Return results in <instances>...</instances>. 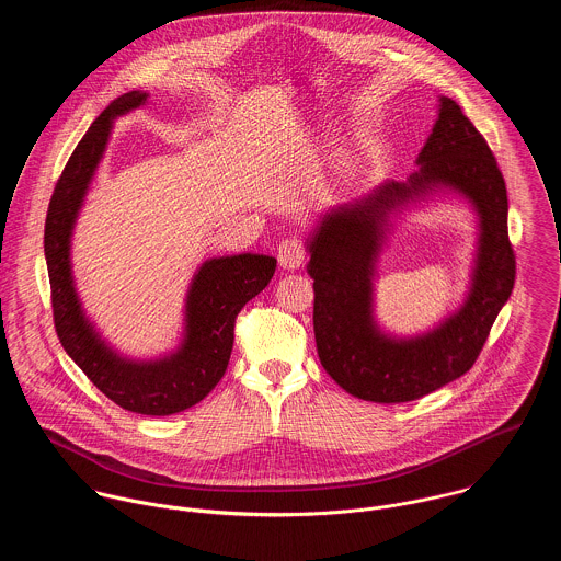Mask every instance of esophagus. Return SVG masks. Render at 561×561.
I'll return each mask as SVG.
<instances>
[{
  "label": "esophagus",
  "mask_w": 561,
  "mask_h": 561,
  "mask_svg": "<svg viewBox=\"0 0 561 561\" xmlns=\"http://www.w3.org/2000/svg\"><path fill=\"white\" fill-rule=\"evenodd\" d=\"M307 261V248L300 240H283L278 245V263L283 270H300Z\"/></svg>",
  "instance_id": "obj_1"
}]
</instances>
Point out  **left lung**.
I'll list each match as a JSON object with an SVG mask.
<instances>
[{"label": "left lung", "instance_id": "obj_1", "mask_svg": "<svg viewBox=\"0 0 561 561\" xmlns=\"http://www.w3.org/2000/svg\"><path fill=\"white\" fill-rule=\"evenodd\" d=\"M416 163L405 183H382L325 211L307 241L321 367L358 400H419L465 376L514 289L505 181L488 142L454 99L440 96L438 118ZM440 191L462 193L481 216L474 283L466 305L440 327L396 340L373 321V274L388 214Z\"/></svg>", "mask_w": 561, "mask_h": 561}]
</instances>
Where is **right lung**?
<instances>
[{
	"instance_id": "1",
	"label": "right lung",
	"mask_w": 561,
	"mask_h": 561,
	"mask_svg": "<svg viewBox=\"0 0 561 561\" xmlns=\"http://www.w3.org/2000/svg\"><path fill=\"white\" fill-rule=\"evenodd\" d=\"M147 92L131 90L114 99L90 125L67 161L49 201L45 259L58 339L88 380L116 405L165 416L205 400L222 380L236 339V318L274 276L276 259L243 252L209 259L194 274L185 300V336L179 350L160 360L118 356L83 316L71 274V236L83 196L103 158L112 121L145 105Z\"/></svg>"
}]
</instances>
